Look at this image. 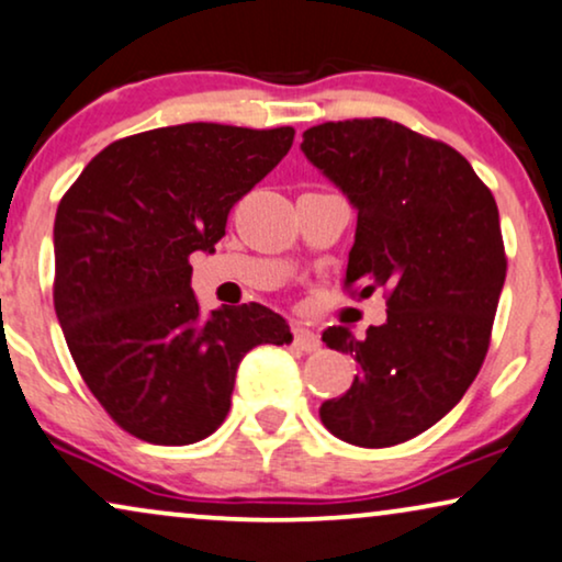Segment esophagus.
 Returning a JSON list of instances; mask_svg holds the SVG:
<instances>
[{"instance_id":"34e87169","label":"esophagus","mask_w":562,"mask_h":562,"mask_svg":"<svg viewBox=\"0 0 562 562\" xmlns=\"http://www.w3.org/2000/svg\"><path fill=\"white\" fill-rule=\"evenodd\" d=\"M293 344L301 351H316L321 347V339H318L316 331H311V328L295 326L293 328Z\"/></svg>"}]
</instances>
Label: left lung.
Returning <instances> with one entry per match:
<instances>
[{"label": "left lung", "mask_w": 562, "mask_h": 562, "mask_svg": "<svg viewBox=\"0 0 562 562\" xmlns=\"http://www.w3.org/2000/svg\"><path fill=\"white\" fill-rule=\"evenodd\" d=\"M301 148L357 211L344 288L387 297L362 339L321 336L359 364L321 422L357 447L408 442L458 406L488 351L506 280L496 200L452 146L385 117L313 125Z\"/></svg>", "instance_id": "1"}]
</instances>
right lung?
Listing matches in <instances>:
<instances>
[{"mask_svg": "<svg viewBox=\"0 0 562 562\" xmlns=\"http://www.w3.org/2000/svg\"><path fill=\"white\" fill-rule=\"evenodd\" d=\"M295 131L184 123L120 138L69 187L54 223V305L79 375L120 429L192 445L223 424L236 370L290 344L259 303L200 313L190 254H213L231 207L293 146Z\"/></svg>", "mask_w": 562, "mask_h": 562, "instance_id": "obj_1", "label": "right lung"}]
</instances>
